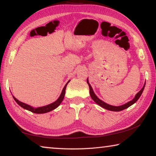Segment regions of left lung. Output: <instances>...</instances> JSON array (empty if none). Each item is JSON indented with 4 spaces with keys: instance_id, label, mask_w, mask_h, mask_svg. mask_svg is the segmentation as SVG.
I'll return each instance as SVG.
<instances>
[{
    "instance_id": "1",
    "label": "left lung",
    "mask_w": 156,
    "mask_h": 156,
    "mask_svg": "<svg viewBox=\"0 0 156 156\" xmlns=\"http://www.w3.org/2000/svg\"><path fill=\"white\" fill-rule=\"evenodd\" d=\"M87 83H88V84H89V92H90V96H91V98L93 99L94 101L95 102H96V103H97L98 105H99L100 107H103V108H105V109H107V110L113 111V112H120V111H122V110L125 109H126V108H128V107H130L131 105H132L133 104L135 103V102L137 101V100H138L139 99V98L140 97L141 94H142V91H143V90H144V87H145V84H144V87L142 88L141 90L140 91L138 92V93L136 95L135 98H133V100H131L130 102H127V103H126L125 105H121V106L115 107V106H112V105H108V104H107V103H105V102H104L103 101H102V100H100V99L98 98V97L96 96V94H94V92L93 91V89H92L91 86L90 85V84L89 83L88 80H87Z\"/></svg>"
}]
</instances>
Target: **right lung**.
<instances>
[{
  "instance_id": "add662e5",
  "label": "right lung",
  "mask_w": 156,
  "mask_h": 156,
  "mask_svg": "<svg viewBox=\"0 0 156 156\" xmlns=\"http://www.w3.org/2000/svg\"><path fill=\"white\" fill-rule=\"evenodd\" d=\"M68 82V83H69ZM68 83L65 84V86L64 87V88H63L62 91V93L60 94V97L58 98V99L56 101H55L54 102H53V103L48 105H46V106H44V107H38V108H33L32 107L30 106V105H28L27 104H25L23 103V102L19 101V100H18L16 98H14V99L15 100V101L17 102V103L20 105L21 107H23V109H27L28 111H30L32 113H47L49 112H51V111L54 110V109H56L59 106L61 103L62 101L64 99V96H65V89H66V87H67Z\"/></svg>"
}]
</instances>
